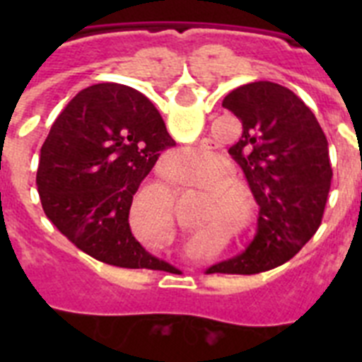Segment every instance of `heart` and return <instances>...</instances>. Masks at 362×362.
Returning <instances> with one entry per match:
<instances>
[{
    "mask_svg": "<svg viewBox=\"0 0 362 362\" xmlns=\"http://www.w3.org/2000/svg\"><path fill=\"white\" fill-rule=\"evenodd\" d=\"M197 153V150L194 148H183L177 150L179 159H185V161H190L194 156ZM217 177L214 175H197L196 183L199 185L201 188H206V194L210 197L204 199V212L214 214V212H223V210H228L230 206H233L232 196H228V192H235L241 188V185L238 181H217V183L211 185ZM137 204L141 206H146L150 210H158L161 214H172L174 212V196L170 192L163 187H150L145 188V190L137 196Z\"/></svg>",
    "mask_w": 362,
    "mask_h": 362,
    "instance_id": "1",
    "label": "heart"
}]
</instances>
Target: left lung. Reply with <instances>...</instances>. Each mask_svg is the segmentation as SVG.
Segmentation results:
<instances>
[{"mask_svg":"<svg viewBox=\"0 0 362 362\" xmlns=\"http://www.w3.org/2000/svg\"><path fill=\"white\" fill-rule=\"evenodd\" d=\"M223 107L243 123L241 139L228 152L259 204L257 232L241 254L206 274L252 276L290 261L312 239L334 174L325 132L286 86L248 83L230 92Z\"/></svg>","mask_w":362,"mask_h":362,"instance_id":"obj_1","label":"left lung"}]
</instances>
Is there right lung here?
<instances>
[{
    "label": "right lung",
    "mask_w": 362,
    "mask_h": 362,
    "mask_svg": "<svg viewBox=\"0 0 362 362\" xmlns=\"http://www.w3.org/2000/svg\"><path fill=\"white\" fill-rule=\"evenodd\" d=\"M174 145L158 108L141 92L99 83L79 92L41 146L37 192L56 228L79 250L119 268L161 270L134 238V194L159 152Z\"/></svg>",
    "instance_id": "1"
}]
</instances>
